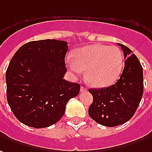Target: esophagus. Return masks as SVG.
I'll list each match as a JSON object with an SVG mask.
<instances>
[{
    "label": "esophagus",
    "instance_id": "esophagus-1",
    "mask_svg": "<svg viewBox=\"0 0 152 152\" xmlns=\"http://www.w3.org/2000/svg\"><path fill=\"white\" fill-rule=\"evenodd\" d=\"M80 91H81V92L87 91V88H86V87H84V86H81L80 87Z\"/></svg>",
    "mask_w": 152,
    "mask_h": 152
}]
</instances>
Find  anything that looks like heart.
<instances>
[{
    "label": "heart",
    "instance_id": "b5f03b06",
    "mask_svg": "<svg viewBox=\"0 0 152 152\" xmlns=\"http://www.w3.org/2000/svg\"><path fill=\"white\" fill-rule=\"evenodd\" d=\"M124 56L116 46L92 44L76 50L67 66L75 75L86 71L87 80L94 87H105L116 81L124 67Z\"/></svg>",
    "mask_w": 152,
    "mask_h": 152
}]
</instances>
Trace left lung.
<instances>
[{
    "mask_svg": "<svg viewBox=\"0 0 152 152\" xmlns=\"http://www.w3.org/2000/svg\"><path fill=\"white\" fill-rule=\"evenodd\" d=\"M124 68L119 80L107 88L90 89L93 96L88 113L96 123L106 127L125 124L134 115L143 94V70L138 58L124 44Z\"/></svg>",
    "mask_w": 152,
    "mask_h": 152,
    "instance_id": "8db88e82",
    "label": "left lung"
}]
</instances>
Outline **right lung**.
Wrapping results in <instances>:
<instances>
[{
	"instance_id": "obj_1",
	"label": "right lung",
	"mask_w": 152,
	"mask_h": 152,
	"mask_svg": "<svg viewBox=\"0 0 152 152\" xmlns=\"http://www.w3.org/2000/svg\"><path fill=\"white\" fill-rule=\"evenodd\" d=\"M67 42L46 39L21 46L6 71V97L14 115L22 124L47 128L60 120L70 99L80 86L63 79Z\"/></svg>"
}]
</instances>
